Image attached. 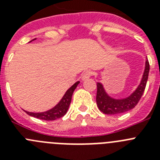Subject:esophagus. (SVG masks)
I'll return each mask as SVG.
<instances>
[{
    "label": "esophagus",
    "mask_w": 160,
    "mask_h": 160,
    "mask_svg": "<svg viewBox=\"0 0 160 160\" xmlns=\"http://www.w3.org/2000/svg\"><path fill=\"white\" fill-rule=\"evenodd\" d=\"M93 73L92 71H90V70H87V71H85L84 73H82V80H86V79L89 78L92 76Z\"/></svg>",
    "instance_id": "esophagus-1"
}]
</instances>
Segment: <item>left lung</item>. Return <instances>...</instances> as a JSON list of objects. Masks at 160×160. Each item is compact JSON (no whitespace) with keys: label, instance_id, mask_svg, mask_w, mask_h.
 Returning a JSON list of instances; mask_svg holds the SVG:
<instances>
[{"label":"left lung","instance_id":"8db88e82","mask_svg":"<svg viewBox=\"0 0 160 160\" xmlns=\"http://www.w3.org/2000/svg\"><path fill=\"white\" fill-rule=\"evenodd\" d=\"M150 65L148 60L146 61V66L144 70L143 76L140 84L138 85V88L129 97L122 98V99H114L111 98L106 93L101 83L97 84V95H96V102L100 111L106 114H122L131 111L140 100L142 94L146 87L147 82L149 74Z\"/></svg>","mask_w":160,"mask_h":160}]
</instances>
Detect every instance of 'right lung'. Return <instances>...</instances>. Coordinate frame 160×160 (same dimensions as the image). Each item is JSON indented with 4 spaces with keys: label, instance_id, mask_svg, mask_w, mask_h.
I'll list each match as a JSON object with an SVG mask.
<instances>
[{
    "label": "right lung",
    "instance_id": "add662e5",
    "mask_svg": "<svg viewBox=\"0 0 160 160\" xmlns=\"http://www.w3.org/2000/svg\"><path fill=\"white\" fill-rule=\"evenodd\" d=\"M34 40V39H33ZM32 40V41H33ZM30 41V42H32ZM79 82H77L76 83L72 86L69 90L66 92V94H64L63 98H62L60 102H58V105L55 106L53 108H52L51 110H49V111H46V112H42V113H32V112H28V111H25L26 114H28L29 115L32 117H34V118H39V119L46 120V121H53V120L57 119V118H62L66 114L68 111V108L70 107V102H71L72 95H73V93L74 91V90L76 89L77 86L78 85Z\"/></svg>",
    "mask_w": 160,
    "mask_h": 160
}]
</instances>
